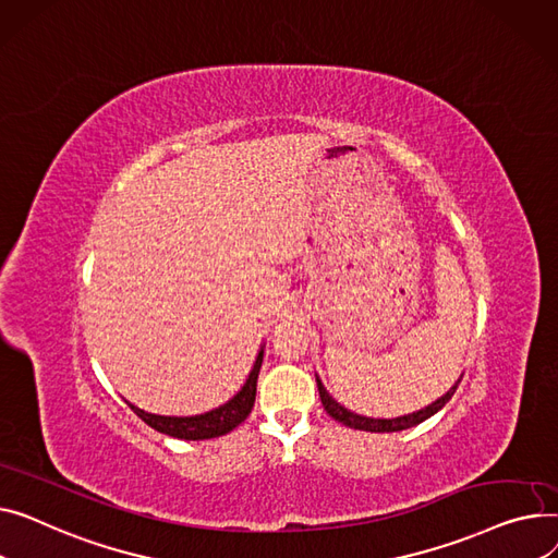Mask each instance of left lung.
I'll return each instance as SVG.
<instances>
[{
	"label": "left lung",
	"mask_w": 558,
	"mask_h": 558,
	"mask_svg": "<svg viewBox=\"0 0 558 558\" xmlns=\"http://www.w3.org/2000/svg\"><path fill=\"white\" fill-rule=\"evenodd\" d=\"M315 380H317V389H319V399H322V405L324 410L329 412V416H333L336 421L349 425V428L353 430H365V433H399V430H408V428H414V425L423 423L425 418H430L433 414H437L448 401L450 397L454 395L457 385H460L462 376L457 378V383L446 391V395H441L437 401H433L430 405H425L416 412H410V414H403V416H395V418H374V416H363V414H355L351 410H347L344 405H340L329 391H326L324 383L319 380V376L315 374Z\"/></svg>",
	"instance_id": "left-lung-1"
}]
</instances>
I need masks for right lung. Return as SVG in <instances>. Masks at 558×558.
<instances>
[{"label": "right lung", "instance_id": "add662e5", "mask_svg": "<svg viewBox=\"0 0 558 558\" xmlns=\"http://www.w3.org/2000/svg\"><path fill=\"white\" fill-rule=\"evenodd\" d=\"M264 349L266 344H260L254 365L243 383V387L236 391V395L225 401L222 405L203 412V414H191V416H167V414H153L146 410H140L137 405L128 403L133 408V412L146 421L150 428H155L161 435H169L175 439H186V441H201V439H214L220 435H227L229 430H234L239 423H243L247 418V414L254 408V399H256V380H258V372H260V363H264Z\"/></svg>", "mask_w": 558, "mask_h": 558}]
</instances>
